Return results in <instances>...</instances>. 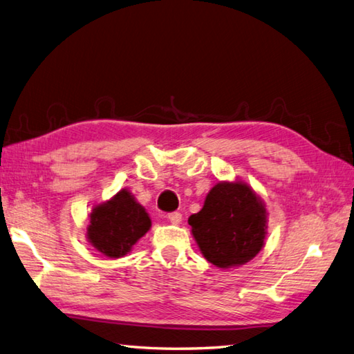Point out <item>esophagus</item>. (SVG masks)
<instances>
[{
  "label": "esophagus",
  "instance_id": "obj_1",
  "mask_svg": "<svg viewBox=\"0 0 354 354\" xmlns=\"http://www.w3.org/2000/svg\"><path fill=\"white\" fill-rule=\"evenodd\" d=\"M167 218L172 224H180V221H182V214H178V212H171V214L167 215Z\"/></svg>",
  "mask_w": 354,
  "mask_h": 354
}]
</instances>
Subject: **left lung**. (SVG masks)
Here are the masks:
<instances>
[{"mask_svg":"<svg viewBox=\"0 0 354 354\" xmlns=\"http://www.w3.org/2000/svg\"><path fill=\"white\" fill-rule=\"evenodd\" d=\"M263 200L242 182H219L209 191L204 206L187 219L201 254L218 268L250 262L263 248L266 236Z\"/></svg>","mask_w":354,"mask_h":354,"instance_id":"1","label":"left lung"}]
</instances>
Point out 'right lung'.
<instances>
[{
  "label": "right lung",
  "instance_id": "obj_1",
  "mask_svg": "<svg viewBox=\"0 0 354 354\" xmlns=\"http://www.w3.org/2000/svg\"><path fill=\"white\" fill-rule=\"evenodd\" d=\"M150 227L151 219L145 207L129 189H121L111 200L92 209L86 238L101 254L120 259L130 253Z\"/></svg>",
  "mask_w": 354,
  "mask_h": 354
}]
</instances>
